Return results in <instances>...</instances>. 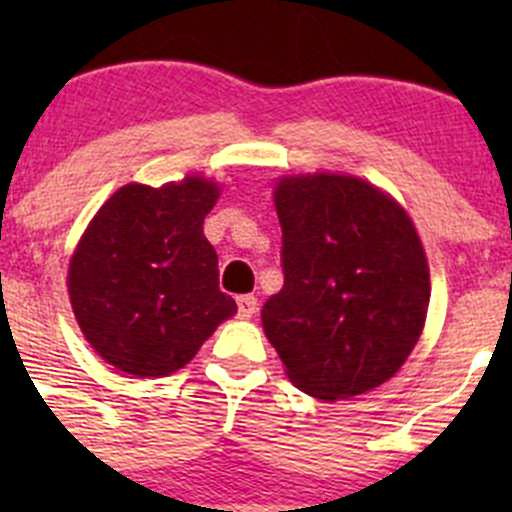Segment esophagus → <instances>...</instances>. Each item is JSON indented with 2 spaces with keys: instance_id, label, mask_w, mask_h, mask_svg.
Masks as SVG:
<instances>
[{
  "instance_id": "esophagus-1",
  "label": "esophagus",
  "mask_w": 512,
  "mask_h": 512,
  "mask_svg": "<svg viewBox=\"0 0 512 512\" xmlns=\"http://www.w3.org/2000/svg\"><path fill=\"white\" fill-rule=\"evenodd\" d=\"M255 312H257L255 294H242V297H237V314H240L242 319H250Z\"/></svg>"
}]
</instances>
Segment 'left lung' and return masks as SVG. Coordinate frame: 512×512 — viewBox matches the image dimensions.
I'll return each mask as SVG.
<instances>
[{
	"instance_id": "8db88e82",
	"label": "left lung",
	"mask_w": 512,
	"mask_h": 512,
	"mask_svg": "<svg viewBox=\"0 0 512 512\" xmlns=\"http://www.w3.org/2000/svg\"><path fill=\"white\" fill-rule=\"evenodd\" d=\"M285 285L262 307L267 339L304 394L352 399L401 369L426 322L428 262L401 205L352 175L275 188Z\"/></svg>"
}]
</instances>
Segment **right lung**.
Here are the masks:
<instances>
[{
  "instance_id": "right-lung-1",
  "label": "right lung",
  "mask_w": 512,
  "mask_h": 512,
  "mask_svg": "<svg viewBox=\"0 0 512 512\" xmlns=\"http://www.w3.org/2000/svg\"><path fill=\"white\" fill-rule=\"evenodd\" d=\"M218 195L198 175L163 188L131 183L86 227L69 265L71 307L91 347L118 371L173 374L237 312L203 235Z\"/></svg>"
}]
</instances>
